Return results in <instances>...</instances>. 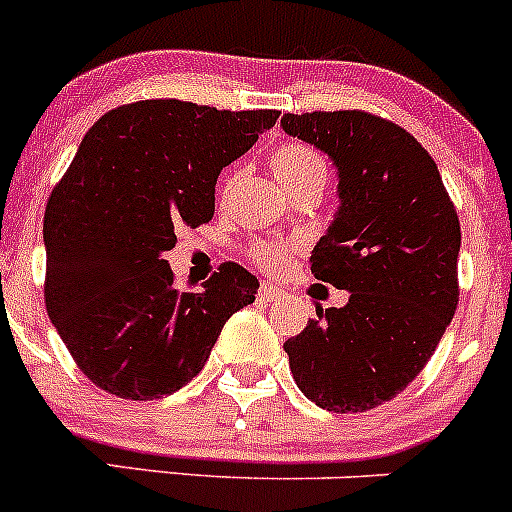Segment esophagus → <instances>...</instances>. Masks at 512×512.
<instances>
[{"label":"esophagus","mask_w":512,"mask_h":512,"mask_svg":"<svg viewBox=\"0 0 512 512\" xmlns=\"http://www.w3.org/2000/svg\"><path fill=\"white\" fill-rule=\"evenodd\" d=\"M259 299H264V301L281 299V289H279V286H274V284H269V281H266V284H261V289H259Z\"/></svg>","instance_id":"obj_1"}]
</instances>
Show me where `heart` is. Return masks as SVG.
I'll use <instances>...</instances> for the list:
<instances>
[{
  "mask_svg": "<svg viewBox=\"0 0 512 512\" xmlns=\"http://www.w3.org/2000/svg\"><path fill=\"white\" fill-rule=\"evenodd\" d=\"M271 170H274V178L284 186L286 193L306 191V188L324 191L326 178H329L326 160L304 143H281L271 153ZM226 188L228 183H223V191ZM294 253L296 243L261 241L251 248V259L264 271H281L289 266Z\"/></svg>",
  "mask_w": 512,
  "mask_h": 512,
  "instance_id": "obj_1",
  "label": "heart"
}]
</instances>
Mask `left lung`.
<instances>
[{"instance_id":"1","label":"left lung","mask_w":512,"mask_h":512,"mask_svg":"<svg viewBox=\"0 0 512 512\" xmlns=\"http://www.w3.org/2000/svg\"><path fill=\"white\" fill-rule=\"evenodd\" d=\"M337 168L339 211L311 251L314 279L349 291L284 344L301 392L329 412L397 397L457 309L460 221L440 170L407 130L359 110L281 118Z\"/></svg>"}]
</instances>
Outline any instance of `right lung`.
Listing matches in <instances>:
<instances>
[{"label":"right lung","instance_id":"add662e5","mask_svg":"<svg viewBox=\"0 0 512 512\" xmlns=\"http://www.w3.org/2000/svg\"><path fill=\"white\" fill-rule=\"evenodd\" d=\"M279 110H216L143 100L102 115L45 211V304L77 367L123 399L178 392L211 357L223 324L253 304L259 279L238 264L196 294L173 286L175 228L216 211L218 173Z\"/></svg>","mask_w":512,"mask_h":512}]
</instances>
